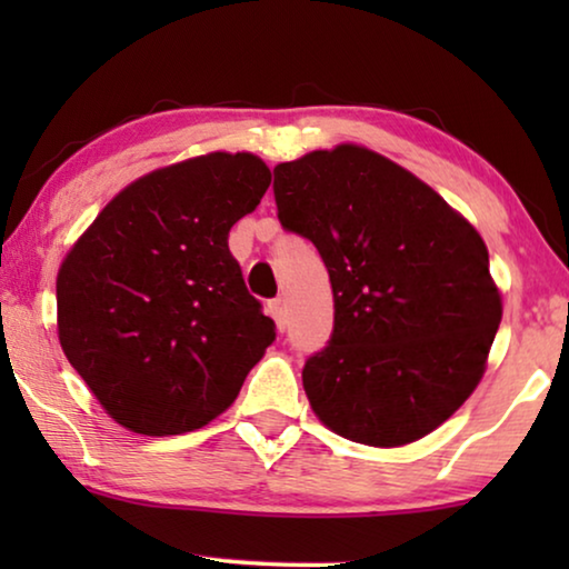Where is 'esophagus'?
Wrapping results in <instances>:
<instances>
[{"label": "esophagus", "instance_id": "1", "mask_svg": "<svg viewBox=\"0 0 569 569\" xmlns=\"http://www.w3.org/2000/svg\"><path fill=\"white\" fill-rule=\"evenodd\" d=\"M269 316L274 318L277 329H279V331H284V326H287V313H284V300H282V298H277V300H271V302H269Z\"/></svg>", "mask_w": 569, "mask_h": 569}]
</instances>
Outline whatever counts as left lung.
<instances>
[{
    "label": "left lung",
    "mask_w": 569,
    "mask_h": 569,
    "mask_svg": "<svg viewBox=\"0 0 569 569\" xmlns=\"http://www.w3.org/2000/svg\"><path fill=\"white\" fill-rule=\"evenodd\" d=\"M274 199L331 279V339L302 370L313 415L372 448L438 430L479 386L502 321L477 228L407 168L349 142L279 162Z\"/></svg>",
    "instance_id": "1"
}]
</instances>
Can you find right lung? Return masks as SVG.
<instances>
[{
    "mask_svg": "<svg viewBox=\"0 0 569 569\" xmlns=\"http://www.w3.org/2000/svg\"><path fill=\"white\" fill-rule=\"evenodd\" d=\"M271 170L251 152H207L121 189L57 274L67 360L106 415L150 438L193 432L238 399L274 341L228 232Z\"/></svg>",
    "mask_w": 569,
    "mask_h": 569,
    "instance_id": "right-lung-1",
    "label": "right lung"
}]
</instances>
